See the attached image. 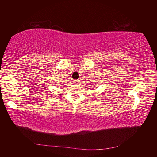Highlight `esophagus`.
Segmentation results:
<instances>
[{
  "mask_svg": "<svg viewBox=\"0 0 157 157\" xmlns=\"http://www.w3.org/2000/svg\"><path fill=\"white\" fill-rule=\"evenodd\" d=\"M79 82H80V80H74L75 84H78Z\"/></svg>",
  "mask_w": 157,
  "mask_h": 157,
  "instance_id": "obj_1",
  "label": "esophagus"
}]
</instances>
